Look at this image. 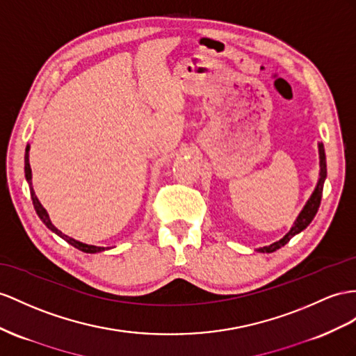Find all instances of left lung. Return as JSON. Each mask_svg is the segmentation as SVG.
Returning <instances> with one entry per match:
<instances>
[{"label":"left lung","mask_w":356,"mask_h":356,"mask_svg":"<svg viewBox=\"0 0 356 356\" xmlns=\"http://www.w3.org/2000/svg\"><path fill=\"white\" fill-rule=\"evenodd\" d=\"M318 165H321V171H318V180H317V185L313 191L312 197L308 198V202L305 203V206L302 207V211L299 212L298 218L295 220L293 225H291V229L282 236V238L277 242H273L268 247H263L259 248V252H273L280 250L281 247H284V245L296 236L298 233H300L302 230H305L307 227L309 225V222L313 221V218L316 216L317 211H318V206H321V200H322V193H323V184H325V179H326V156H325V149H323V144L318 143Z\"/></svg>","instance_id":"8db88e82"}]
</instances>
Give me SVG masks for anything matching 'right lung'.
<instances>
[{
    "label": "right lung",
    "mask_w": 356,
    "mask_h": 356,
    "mask_svg": "<svg viewBox=\"0 0 356 356\" xmlns=\"http://www.w3.org/2000/svg\"><path fill=\"white\" fill-rule=\"evenodd\" d=\"M24 162H25V167H24L25 179H26V181H29V186H30V194H31V200H33V206H34V209H35V213H38L39 218L42 220V222H43L44 225H47L52 233L58 234L61 239H65L67 243L72 245V247L78 248L79 251L88 252V254H96V252H102V251L108 250V248H105V247H96V245H88V243L79 242V241H76V239H74V238H70V236H67V234H65L63 232H60V230L57 229V227L52 224L51 218H49V215H48V212H47V209H44V207L42 206V203L39 202V198L35 197V193H34V189H33V181H31L33 175H31V167H30V144H26V147H25Z\"/></svg>",
    "instance_id": "1"
}]
</instances>
